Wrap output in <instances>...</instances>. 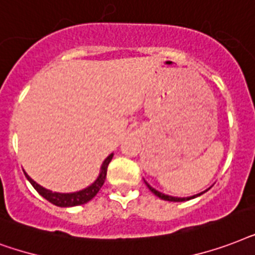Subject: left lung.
<instances>
[{"label": "left lung", "instance_id": "1", "mask_svg": "<svg viewBox=\"0 0 255 255\" xmlns=\"http://www.w3.org/2000/svg\"><path fill=\"white\" fill-rule=\"evenodd\" d=\"M145 183H146V186L149 187L150 191H151L153 194H155V195H157V197H159V198H161V199H163V201H170V202H183V201H189V199H193V198H195V197H199V195L203 194V193H206V191H208L209 189H210V187H209V189H206V190L202 191V193H198V194L191 195V197H183V198H181V197H171V195L163 194V193H161V191L155 190L154 187L150 186L149 183L146 182V181H145Z\"/></svg>", "mask_w": 255, "mask_h": 255}]
</instances>
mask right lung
Returning <instances> with one entry per match:
<instances>
[{
  "label": "right lung",
  "mask_w": 255,
  "mask_h": 255,
  "mask_svg": "<svg viewBox=\"0 0 255 255\" xmlns=\"http://www.w3.org/2000/svg\"><path fill=\"white\" fill-rule=\"evenodd\" d=\"M113 158V153L106 157V159L102 162V166H101L100 174L97 177V179L92 185H89L88 187H85L82 190L74 191V193H57V191L47 190L45 187H42L41 185L33 181V179L29 177V175L25 173V177L27 178V181L33 185L35 190L38 191L39 194L42 195L43 198L47 199L49 202H52L53 205L56 206H60V208H72V206H78V205H84V203L89 202L90 199H93L97 195V193L100 191V189L102 187L104 182L106 179V171H108V166H109L110 161Z\"/></svg>",
  "instance_id": "obj_1"
}]
</instances>
